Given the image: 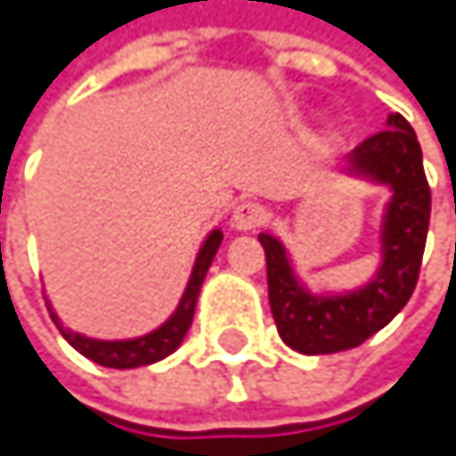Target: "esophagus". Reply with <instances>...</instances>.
Listing matches in <instances>:
<instances>
[{"label": "esophagus", "mask_w": 456, "mask_h": 456, "mask_svg": "<svg viewBox=\"0 0 456 456\" xmlns=\"http://www.w3.org/2000/svg\"><path fill=\"white\" fill-rule=\"evenodd\" d=\"M262 221H265V208H262L259 202H240L232 213V226L235 230H256V226H262Z\"/></svg>", "instance_id": "obj_1"}]
</instances>
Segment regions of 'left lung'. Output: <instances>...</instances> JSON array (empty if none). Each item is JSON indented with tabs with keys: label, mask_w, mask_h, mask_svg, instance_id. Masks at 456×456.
Segmentation results:
<instances>
[{
	"label": "left lung",
	"mask_w": 456,
	"mask_h": 456,
	"mask_svg": "<svg viewBox=\"0 0 456 456\" xmlns=\"http://www.w3.org/2000/svg\"><path fill=\"white\" fill-rule=\"evenodd\" d=\"M347 161L353 172L391 188L383 224V265L370 284L347 295H309L297 284L284 246L271 235H259L279 337L306 355L350 350L375 337L405 309L421 271L432 194L411 122L402 114H388L386 128L363 139Z\"/></svg>",
	"instance_id": "1"
}]
</instances>
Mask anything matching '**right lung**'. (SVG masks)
I'll use <instances>...</instances> for the list:
<instances>
[{
  "label": "right lung",
  "instance_id": "add662e5",
  "mask_svg": "<svg viewBox=\"0 0 456 456\" xmlns=\"http://www.w3.org/2000/svg\"><path fill=\"white\" fill-rule=\"evenodd\" d=\"M221 230H213L205 240V246L200 248V256H197V265L191 271V279H188V287L180 297V306L177 312L159 328L152 330L147 337H139V339H128V342H101V339H86L81 334H73V330L62 328V337L90 361L101 363V366H111V370H134V366H147V363H155L167 358L169 353H175L183 342V337L188 334L191 328V320H194V309H197V297H200V287L205 281V273L210 268V262L221 246ZM54 317V314H51ZM54 322H60L54 317Z\"/></svg>",
  "mask_w": 456,
  "mask_h": 456
}]
</instances>
